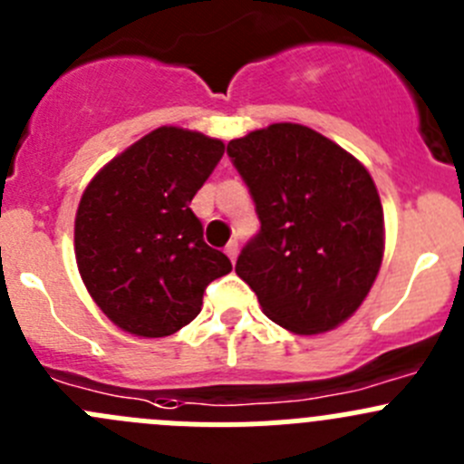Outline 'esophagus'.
Returning <instances> with one entry per match:
<instances>
[{"label":"esophagus","instance_id":"obj_1","mask_svg":"<svg viewBox=\"0 0 464 464\" xmlns=\"http://www.w3.org/2000/svg\"><path fill=\"white\" fill-rule=\"evenodd\" d=\"M225 255H227V257L232 259V264H235L237 255H239V244H237V241H229V244L225 246Z\"/></svg>","mask_w":464,"mask_h":464}]
</instances>
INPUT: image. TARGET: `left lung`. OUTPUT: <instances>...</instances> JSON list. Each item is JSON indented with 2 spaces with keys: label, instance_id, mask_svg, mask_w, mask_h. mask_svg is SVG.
I'll return each mask as SVG.
<instances>
[{
  "label": "left lung",
  "instance_id": "8db88e82",
  "mask_svg": "<svg viewBox=\"0 0 464 464\" xmlns=\"http://www.w3.org/2000/svg\"><path fill=\"white\" fill-rule=\"evenodd\" d=\"M227 154L262 223L237 259V276L289 333L337 328L367 298L385 253V218L369 170L295 122L229 140Z\"/></svg>",
  "mask_w": 464,
  "mask_h": 464
}]
</instances>
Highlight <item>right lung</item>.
<instances>
[{
	"label": "right lung",
	"mask_w": 464,
	"mask_h": 464,
	"mask_svg": "<svg viewBox=\"0 0 464 464\" xmlns=\"http://www.w3.org/2000/svg\"><path fill=\"white\" fill-rule=\"evenodd\" d=\"M223 152V140L200 131L159 127L88 182L74 257L92 301L125 333H178L200 314L207 285L232 271L188 207Z\"/></svg>",
	"instance_id": "add662e5"
}]
</instances>
